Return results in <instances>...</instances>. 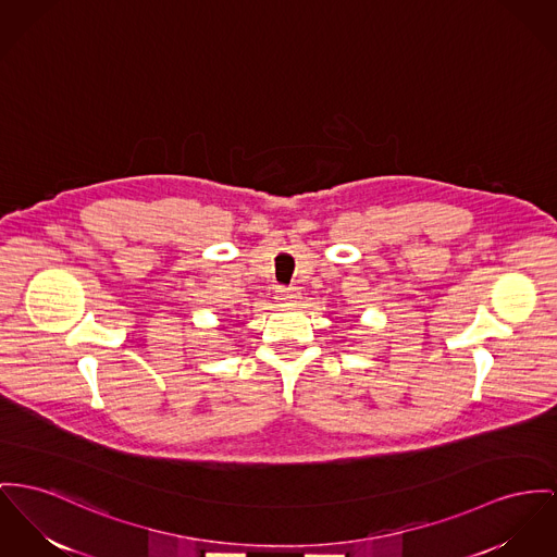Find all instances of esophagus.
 I'll return each instance as SVG.
<instances>
[{
	"mask_svg": "<svg viewBox=\"0 0 557 557\" xmlns=\"http://www.w3.org/2000/svg\"><path fill=\"white\" fill-rule=\"evenodd\" d=\"M276 299L281 301V304H287V306H294L297 304L299 299H301V294L297 292V289H281L278 294H276Z\"/></svg>",
	"mask_w": 557,
	"mask_h": 557,
	"instance_id": "obj_1",
	"label": "esophagus"
}]
</instances>
